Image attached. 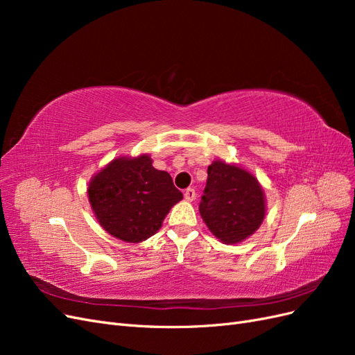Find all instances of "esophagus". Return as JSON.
Segmentation results:
<instances>
[{"label": "esophagus", "mask_w": 355, "mask_h": 355, "mask_svg": "<svg viewBox=\"0 0 355 355\" xmlns=\"http://www.w3.org/2000/svg\"><path fill=\"white\" fill-rule=\"evenodd\" d=\"M184 197H185V200L189 201V202L194 201V200H196V189H194V188H188V189L185 191Z\"/></svg>", "instance_id": "esophagus-1"}]
</instances>
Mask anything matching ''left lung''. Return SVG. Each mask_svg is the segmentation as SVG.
I'll use <instances>...</instances> for the list:
<instances>
[{
	"instance_id": "8db88e82",
	"label": "left lung",
	"mask_w": 355,
	"mask_h": 355,
	"mask_svg": "<svg viewBox=\"0 0 355 355\" xmlns=\"http://www.w3.org/2000/svg\"><path fill=\"white\" fill-rule=\"evenodd\" d=\"M207 185L200 214L209 231L223 244H239L254 234L266 214L262 185L239 164L214 159L207 168Z\"/></svg>"
}]
</instances>
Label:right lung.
Returning <instances> with one entry per match:
<instances>
[{"mask_svg": "<svg viewBox=\"0 0 355 355\" xmlns=\"http://www.w3.org/2000/svg\"><path fill=\"white\" fill-rule=\"evenodd\" d=\"M94 218L112 237L142 243L161 228L184 196L148 154L120 155L93 175L87 188Z\"/></svg>", "mask_w": 355, "mask_h": 355, "instance_id": "1", "label": "right lung"}]
</instances>
